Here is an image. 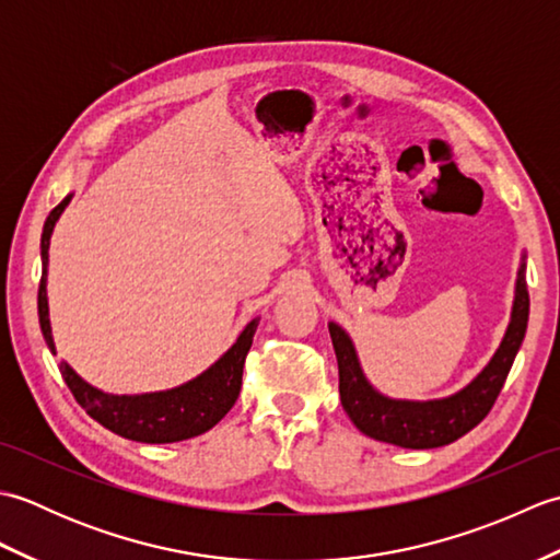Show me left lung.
I'll list each match as a JSON object with an SVG mask.
<instances>
[{
  "mask_svg": "<svg viewBox=\"0 0 560 560\" xmlns=\"http://www.w3.org/2000/svg\"><path fill=\"white\" fill-rule=\"evenodd\" d=\"M525 253L520 257L513 311L505 335L498 343L491 361L474 375L467 385L440 399H395L380 392L365 377L363 365L349 331L329 323L331 347L339 363V395L341 407L353 425L380 443L399 445L407 450H431L455 443L486 419L505 377L513 368L515 355L525 341L529 319V293L525 279Z\"/></svg>",
  "mask_w": 560,
  "mask_h": 560,
  "instance_id": "obj_1",
  "label": "left lung"
}]
</instances>
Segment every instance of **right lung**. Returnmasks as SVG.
<instances>
[{
  "instance_id": "obj_1",
  "label": "right lung",
  "mask_w": 560,
  "mask_h": 560,
  "mask_svg": "<svg viewBox=\"0 0 560 560\" xmlns=\"http://www.w3.org/2000/svg\"><path fill=\"white\" fill-rule=\"evenodd\" d=\"M71 197L74 195H67L50 211L40 237L43 277L38 289V317L43 339L52 353H57V347L52 339L50 305H47V265H50V237L55 223L62 217ZM257 325L259 317L249 319L229 351H223L207 371L171 389L144 392V395H110V392L86 383L67 361L59 363V373H62L71 395L81 404V409H86L91 419H96L108 431L127 440H137V443H180V440L207 433L231 411L237 395H241L245 355L253 347Z\"/></svg>"
}]
</instances>
